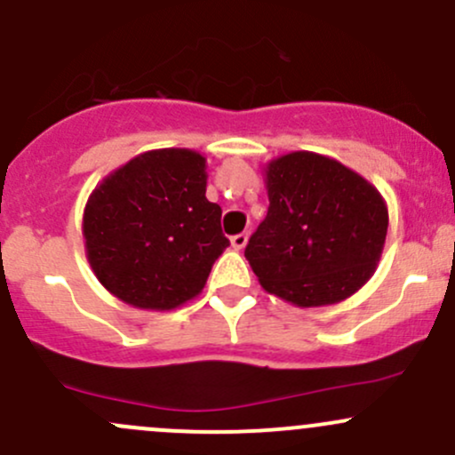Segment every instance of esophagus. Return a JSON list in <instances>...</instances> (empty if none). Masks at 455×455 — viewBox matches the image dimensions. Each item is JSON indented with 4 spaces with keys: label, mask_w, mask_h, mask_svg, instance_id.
Here are the masks:
<instances>
[{
    "label": "esophagus",
    "mask_w": 455,
    "mask_h": 455,
    "mask_svg": "<svg viewBox=\"0 0 455 455\" xmlns=\"http://www.w3.org/2000/svg\"><path fill=\"white\" fill-rule=\"evenodd\" d=\"M246 243H248V235H246V233H240V235H233V237H231V246L235 248V251H242V248L246 246Z\"/></svg>",
    "instance_id": "esophagus-1"
}]
</instances>
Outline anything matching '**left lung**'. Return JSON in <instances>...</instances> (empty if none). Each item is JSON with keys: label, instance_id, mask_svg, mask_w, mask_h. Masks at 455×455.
I'll return each instance as SVG.
<instances>
[{"label": "left lung", "instance_id": "obj_1", "mask_svg": "<svg viewBox=\"0 0 455 455\" xmlns=\"http://www.w3.org/2000/svg\"><path fill=\"white\" fill-rule=\"evenodd\" d=\"M264 180L270 207L243 252L261 288L303 309L336 305L364 288L388 233L379 189L307 150L267 161Z\"/></svg>", "mask_w": 455, "mask_h": 455}]
</instances>
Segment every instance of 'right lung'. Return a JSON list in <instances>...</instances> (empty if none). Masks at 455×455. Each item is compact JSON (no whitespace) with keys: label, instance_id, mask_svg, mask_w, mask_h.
Returning <instances> with one entry per match:
<instances>
[{"label":"right lung","instance_id":"1","mask_svg":"<svg viewBox=\"0 0 455 455\" xmlns=\"http://www.w3.org/2000/svg\"><path fill=\"white\" fill-rule=\"evenodd\" d=\"M207 159L189 148L132 156L91 191L87 261L115 299L150 312L189 303L228 246L222 209L207 200Z\"/></svg>","mask_w":455,"mask_h":455}]
</instances>
